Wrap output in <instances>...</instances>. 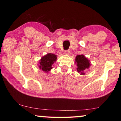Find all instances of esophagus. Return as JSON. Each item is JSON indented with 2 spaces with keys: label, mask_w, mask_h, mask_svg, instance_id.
Wrapping results in <instances>:
<instances>
[{
  "label": "esophagus",
  "mask_w": 121,
  "mask_h": 121,
  "mask_svg": "<svg viewBox=\"0 0 121 121\" xmlns=\"http://www.w3.org/2000/svg\"><path fill=\"white\" fill-rule=\"evenodd\" d=\"M64 53H65L66 54H69V53H70V50H69V49H67V50H65V52H64Z\"/></svg>",
  "instance_id": "obj_1"
}]
</instances>
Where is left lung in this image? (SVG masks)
<instances>
[{"instance_id": "8db88e82", "label": "left lung", "mask_w": 121, "mask_h": 121, "mask_svg": "<svg viewBox=\"0 0 121 121\" xmlns=\"http://www.w3.org/2000/svg\"><path fill=\"white\" fill-rule=\"evenodd\" d=\"M75 62L77 63V72L80 73L81 74H84L86 69H88L90 64L89 60L84 57V55H78L76 57Z\"/></svg>"}]
</instances>
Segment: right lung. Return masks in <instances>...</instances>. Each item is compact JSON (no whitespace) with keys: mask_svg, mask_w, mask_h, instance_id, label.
Returning <instances> with one entry per match:
<instances>
[{"mask_svg":"<svg viewBox=\"0 0 121 121\" xmlns=\"http://www.w3.org/2000/svg\"><path fill=\"white\" fill-rule=\"evenodd\" d=\"M56 55L52 53H48L43 57L40 60L39 68L45 72H48L52 68V65L54 62L56 61Z\"/></svg>","mask_w":121,"mask_h":121,"instance_id":"add662e5","label":"right lung"}]
</instances>
